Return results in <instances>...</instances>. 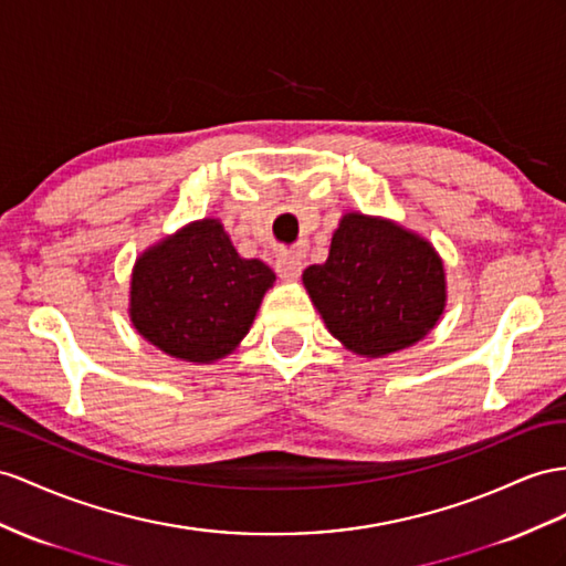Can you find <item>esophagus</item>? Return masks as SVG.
Wrapping results in <instances>:
<instances>
[{
	"mask_svg": "<svg viewBox=\"0 0 566 566\" xmlns=\"http://www.w3.org/2000/svg\"><path fill=\"white\" fill-rule=\"evenodd\" d=\"M274 268H277V274L282 280L286 282H294L301 277V270H303V263L298 253H280L277 255V263H274Z\"/></svg>",
	"mask_w": 566,
	"mask_h": 566,
	"instance_id": "obj_1",
	"label": "esophagus"
}]
</instances>
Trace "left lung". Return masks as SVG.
<instances>
[{"mask_svg": "<svg viewBox=\"0 0 566 566\" xmlns=\"http://www.w3.org/2000/svg\"><path fill=\"white\" fill-rule=\"evenodd\" d=\"M303 286L329 335L364 358L421 342L447 306V272L434 245L378 214L344 212L323 265Z\"/></svg>", "mask_w": 566, "mask_h": 566, "instance_id": "obj_1", "label": "left lung"}]
</instances>
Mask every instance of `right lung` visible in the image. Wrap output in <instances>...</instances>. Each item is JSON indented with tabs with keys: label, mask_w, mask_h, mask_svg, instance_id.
Returning a JSON list of instances; mask_svg holds the SVG:
<instances>
[{
	"label": "right lung",
	"mask_w": 566,
	"mask_h": 566,
	"mask_svg": "<svg viewBox=\"0 0 566 566\" xmlns=\"http://www.w3.org/2000/svg\"><path fill=\"white\" fill-rule=\"evenodd\" d=\"M274 280L263 260L237 253L217 217H202L136 258L128 317L167 356L214 364L249 335Z\"/></svg>",
	"instance_id": "add662e5"
}]
</instances>
